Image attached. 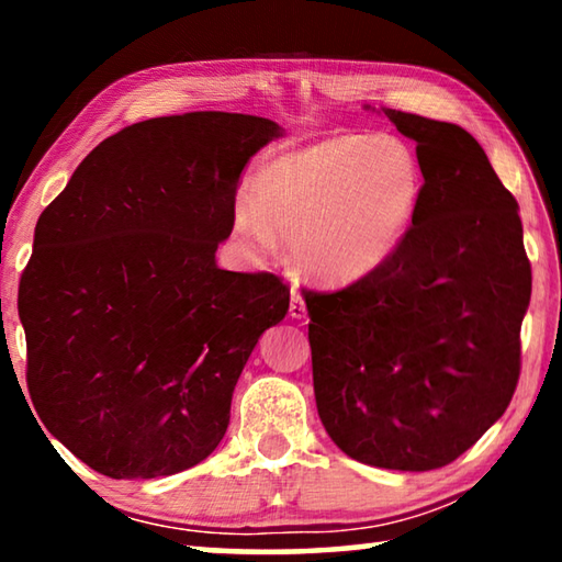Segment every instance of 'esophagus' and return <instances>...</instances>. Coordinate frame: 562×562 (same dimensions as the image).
Instances as JSON below:
<instances>
[{"instance_id":"1","label":"esophagus","mask_w":562,"mask_h":562,"mask_svg":"<svg viewBox=\"0 0 562 562\" xmlns=\"http://www.w3.org/2000/svg\"><path fill=\"white\" fill-rule=\"evenodd\" d=\"M290 315L294 319L307 317V304H304V297H302L300 288H292V294H290Z\"/></svg>"}]
</instances>
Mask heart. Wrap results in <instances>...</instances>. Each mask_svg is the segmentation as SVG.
I'll use <instances>...</instances> for the list:
<instances>
[{
	"label": "heart",
	"instance_id": "obj_1",
	"mask_svg": "<svg viewBox=\"0 0 562 562\" xmlns=\"http://www.w3.org/2000/svg\"><path fill=\"white\" fill-rule=\"evenodd\" d=\"M422 166L394 133L335 136L265 164L235 231L255 250L290 237L297 268L325 282L367 278L392 258L422 201Z\"/></svg>",
	"mask_w": 562,
	"mask_h": 562
}]
</instances>
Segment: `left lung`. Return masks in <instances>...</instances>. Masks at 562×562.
I'll use <instances>...</instances> for the list:
<instances>
[{"mask_svg":"<svg viewBox=\"0 0 562 562\" xmlns=\"http://www.w3.org/2000/svg\"><path fill=\"white\" fill-rule=\"evenodd\" d=\"M382 111L416 140L422 201L382 268L337 292L304 290L312 379L322 424L347 456L431 471L510 404L530 262L516 198L479 140L456 123Z\"/></svg>","mask_w":562,"mask_h":562,"instance_id":"1","label":"left lung"}]
</instances>
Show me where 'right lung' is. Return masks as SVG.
I'll use <instances>...</instances> for the list:
<instances>
[{"label": "right lung", "instance_id": "1", "mask_svg": "<svg viewBox=\"0 0 562 562\" xmlns=\"http://www.w3.org/2000/svg\"><path fill=\"white\" fill-rule=\"evenodd\" d=\"M270 119L193 111L133 123L91 150L40 215L19 282L26 386L42 424L109 479L201 463L290 290L215 262L243 168Z\"/></svg>", "mask_w": 562, "mask_h": 562}]
</instances>
